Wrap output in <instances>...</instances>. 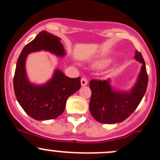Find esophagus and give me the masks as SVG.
<instances>
[{
	"mask_svg": "<svg viewBox=\"0 0 160 160\" xmlns=\"http://www.w3.org/2000/svg\"><path fill=\"white\" fill-rule=\"evenodd\" d=\"M87 83H88V81H87V79L86 78H82L81 79V84L82 86H87Z\"/></svg>",
	"mask_w": 160,
	"mask_h": 160,
	"instance_id": "1",
	"label": "esophagus"
}]
</instances>
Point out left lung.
<instances>
[{
  "label": "left lung",
  "mask_w": 160,
  "mask_h": 160,
  "mask_svg": "<svg viewBox=\"0 0 160 160\" xmlns=\"http://www.w3.org/2000/svg\"><path fill=\"white\" fill-rule=\"evenodd\" d=\"M135 58L142 63L138 81L131 92H117L111 88L109 79H91L90 88V114L101 123H117L128 118L135 111L146 93L148 76L146 65L139 51L135 50Z\"/></svg>",
  "instance_id": "left-lung-1"
}]
</instances>
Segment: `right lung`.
<instances>
[{
	"instance_id": "obj_1",
	"label": "right lung",
	"mask_w": 160,
	"mask_h": 160,
	"mask_svg": "<svg viewBox=\"0 0 160 160\" xmlns=\"http://www.w3.org/2000/svg\"><path fill=\"white\" fill-rule=\"evenodd\" d=\"M42 49L60 57L66 54L60 38L46 31L39 32L24 47L18 58L13 78L14 93L21 107L32 118L53 119L63 113L68 98L80 89L81 78H70L56 70L46 84H31L25 73V59L29 53Z\"/></svg>"
}]
</instances>
